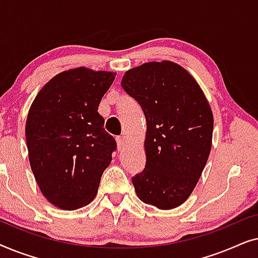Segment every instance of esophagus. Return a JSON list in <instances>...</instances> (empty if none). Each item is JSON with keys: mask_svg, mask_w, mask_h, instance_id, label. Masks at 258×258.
Here are the masks:
<instances>
[{"mask_svg": "<svg viewBox=\"0 0 258 258\" xmlns=\"http://www.w3.org/2000/svg\"><path fill=\"white\" fill-rule=\"evenodd\" d=\"M116 143H117L118 150H122L123 148H124V139H123V137H117V139H116Z\"/></svg>", "mask_w": 258, "mask_h": 258, "instance_id": "34e87169", "label": "esophagus"}]
</instances>
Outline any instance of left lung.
Wrapping results in <instances>:
<instances>
[{
	"mask_svg": "<svg viewBox=\"0 0 258 258\" xmlns=\"http://www.w3.org/2000/svg\"><path fill=\"white\" fill-rule=\"evenodd\" d=\"M121 84L147 121L146 168L133 177L137 196L158 209L177 208L191 195L209 157V102L188 70L171 61L143 63L128 70Z\"/></svg>",
	"mask_w": 258,
	"mask_h": 258,
	"instance_id": "1",
	"label": "left lung"
}]
</instances>
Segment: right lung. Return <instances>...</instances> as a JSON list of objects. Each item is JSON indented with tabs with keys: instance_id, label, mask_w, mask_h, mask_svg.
<instances>
[{
	"instance_id": "add662e5",
	"label": "right lung",
	"mask_w": 258,
	"mask_h": 258,
	"mask_svg": "<svg viewBox=\"0 0 258 258\" xmlns=\"http://www.w3.org/2000/svg\"><path fill=\"white\" fill-rule=\"evenodd\" d=\"M116 73L69 69L52 77L28 112L26 140L31 170L41 192L63 210L96 196L116 150L97 109Z\"/></svg>"
}]
</instances>
